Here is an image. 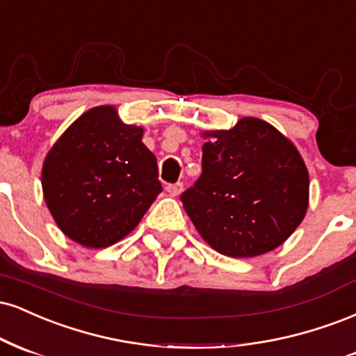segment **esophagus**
<instances>
[{
    "label": "esophagus",
    "instance_id": "obj_1",
    "mask_svg": "<svg viewBox=\"0 0 356 356\" xmlns=\"http://www.w3.org/2000/svg\"><path fill=\"white\" fill-rule=\"evenodd\" d=\"M166 191H168L171 196H178L183 191V183H173V185H168L166 186Z\"/></svg>",
    "mask_w": 356,
    "mask_h": 356
}]
</instances>
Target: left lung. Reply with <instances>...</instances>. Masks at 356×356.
<instances>
[{"mask_svg": "<svg viewBox=\"0 0 356 356\" xmlns=\"http://www.w3.org/2000/svg\"><path fill=\"white\" fill-rule=\"evenodd\" d=\"M202 175L181 195L185 211L211 248L227 257L268 253L298 228L308 208V170L277 128L241 118L207 131Z\"/></svg>", "mask_w": 356, "mask_h": 356, "instance_id": "1", "label": "left lung"}]
</instances>
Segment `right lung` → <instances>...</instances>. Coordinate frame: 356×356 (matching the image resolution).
Wrapping results in <instances>:
<instances>
[{
    "label": "right lung",
    "instance_id": "right-lung-1",
    "mask_svg": "<svg viewBox=\"0 0 356 356\" xmlns=\"http://www.w3.org/2000/svg\"><path fill=\"white\" fill-rule=\"evenodd\" d=\"M143 128L124 124L113 106L88 110L46 154L44 202L66 236L106 248L133 232L161 193Z\"/></svg>",
    "mask_w": 356,
    "mask_h": 356
}]
</instances>
